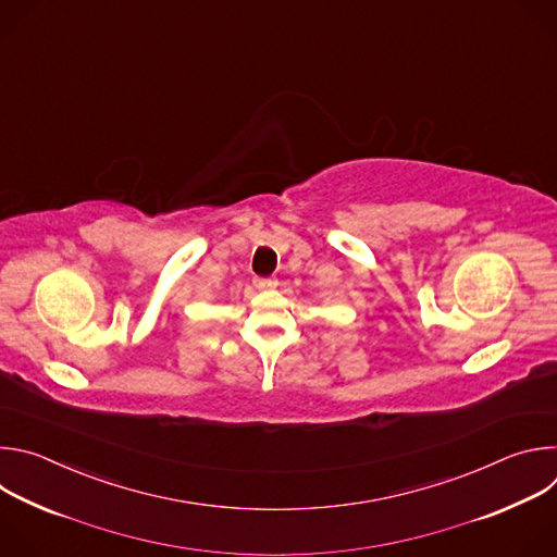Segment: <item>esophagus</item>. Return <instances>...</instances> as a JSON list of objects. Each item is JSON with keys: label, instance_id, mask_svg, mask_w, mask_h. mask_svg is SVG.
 Wrapping results in <instances>:
<instances>
[{"label": "esophagus", "instance_id": "34e87169", "mask_svg": "<svg viewBox=\"0 0 557 557\" xmlns=\"http://www.w3.org/2000/svg\"><path fill=\"white\" fill-rule=\"evenodd\" d=\"M253 286L258 290H273L277 286V280L275 277H256L253 280Z\"/></svg>", "mask_w": 557, "mask_h": 557}]
</instances>
